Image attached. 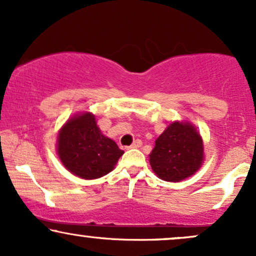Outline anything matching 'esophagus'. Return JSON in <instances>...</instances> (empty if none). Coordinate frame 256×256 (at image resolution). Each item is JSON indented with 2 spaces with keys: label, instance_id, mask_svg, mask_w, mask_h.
Wrapping results in <instances>:
<instances>
[{
  "label": "esophagus",
  "instance_id": "1",
  "mask_svg": "<svg viewBox=\"0 0 256 256\" xmlns=\"http://www.w3.org/2000/svg\"><path fill=\"white\" fill-rule=\"evenodd\" d=\"M140 146H142V140H136L134 143H132L130 146H128V148H140Z\"/></svg>",
  "mask_w": 256,
  "mask_h": 256
}]
</instances>
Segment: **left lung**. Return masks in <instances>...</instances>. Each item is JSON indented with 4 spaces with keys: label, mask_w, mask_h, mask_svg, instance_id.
<instances>
[{
    "label": "left lung",
    "mask_w": 256,
    "mask_h": 256,
    "mask_svg": "<svg viewBox=\"0 0 256 256\" xmlns=\"http://www.w3.org/2000/svg\"><path fill=\"white\" fill-rule=\"evenodd\" d=\"M204 155V140L195 126L174 122L155 140L149 162L160 179L180 182L198 171Z\"/></svg>",
    "instance_id": "left-lung-1"
}]
</instances>
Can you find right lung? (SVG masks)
<instances>
[{
	"label": "right lung",
	"instance_id": "right-lung-1",
	"mask_svg": "<svg viewBox=\"0 0 256 256\" xmlns=\"http://www.w3.org/2000/svg\"><path fill=\"white\" fill-rule=\"evenodd\" d=\"M124 150L102 134L94 114L80 113L67 120L58 136V155L77 177L96 179L108 174Z\"/></svg>",
	"mask_w": 256,
	"mask_h": 256
}]
</instances>
